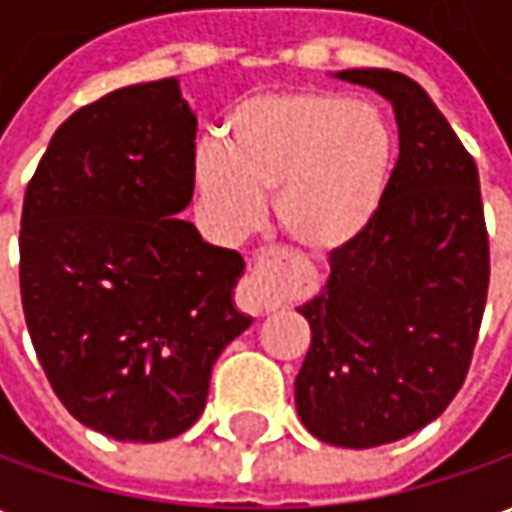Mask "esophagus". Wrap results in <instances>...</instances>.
I'll return each instance as SVG.
<instances>
[{
    "mask_svg": "<svg viewBox=\"0 0 512 512\" xmlns=\"http://www.w3.org/2000/svg\"><path fill=\"white\" fill-rule=\"evenodd\" d=\"M282 268L285 255L277 249H257L252 257V274L241 282L235 293L238 310L249 315H266L274 312L285 301V285H282Z\"/></svg>",
    "mask_w": 512,
    "mask_h": 512,
    "instance_id": "esophagus-1",
    "label": "esophagus"
}]
</instances>
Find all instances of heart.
<instances>
[{
    "instance_id": "heart-1",
    "label": "heart",
    "mask_w": 512,
    "mask_h": 512,
    "mask_svg": "<svg viewBox=\"0 0 512 512\" xmlns=\"http://www.w3.org/2000/svg\"><path fill=\"white\" fill-rule=\"evenodd\" d=\"M395 131L373 104L326 90L252 95L224 120V145L194 147L191 180L216 230H255L274 194L282 233L312 255L356 244L376 222Z\"/></svg>"
}]
</instances>
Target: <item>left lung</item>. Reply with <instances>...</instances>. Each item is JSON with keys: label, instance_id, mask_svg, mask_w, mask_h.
Here are the masks:
<instances>
[{"label": "left lung", "instance_id": "1", "mask_svg": "<svg viewBox=\"0 0 512 512\" xmlns=\"http://www.w3.org/2000/svg\"><path fill=\"white\" fill-rule=\"evenodd\" d=\"M334 79L392 104L400 156L376 222L332 252L323 290L299 312L312 329L296 411L315 439L367 450L439 417L472 362L488 293V233L474 158L430 95L381 68Z\"/></svg>", "mask_w": 512, "mask_h": 512}]
</instances>
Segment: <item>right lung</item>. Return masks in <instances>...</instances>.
Listing matches in <instances>:
<instances>
[{
	"label": "right lung",
	"instance_id": "add662e5",
	"mask_svg": "<svg viewBox=\"0 0 512 512\" xmlns=\"http://www.w3.org/2000/svg\"><path fill=\"white\" fill-rule=\"evenodd\" d=\"M197 117L178 79L131 84L51 136L21 213V304L51 389L87 428L164 441L200 419L216 359L252 318L244 257L178 219Z\"/></svg>",
	"mask_w": 512,
	"mask_h": 512
}]
</instances>
